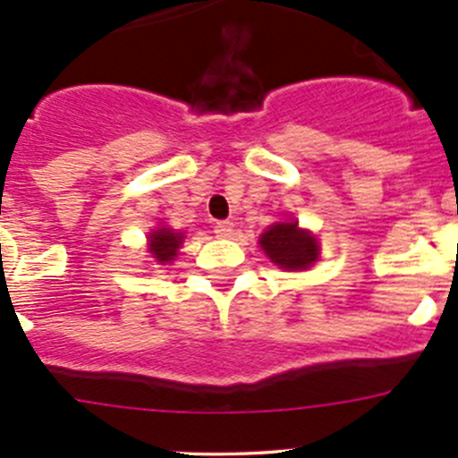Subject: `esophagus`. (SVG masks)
I'll return each mask as SVG.
<instances>
[{"label": "esophagus", "instance_id": "1", "mask_svg": "<svg viewBox=\"0 0 458 458\" xmlns=\"http://www.w3.org/2000/svg\"><path fill=\"white\" fill-rule=\"evenodd\" d=\"M233 230H234L233 221H216L215 224V234L219 239H228L230 234H233Z\"/></svg>", "mask_w": 458, "mask_h": 458}]
</instances>
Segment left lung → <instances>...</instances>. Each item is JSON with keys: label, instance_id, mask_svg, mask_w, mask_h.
Here are the masks:
<instances>
[{"label": "left lung", "instance_id": "obj_1", "mask_svg": "<svg viewBox=\"0 0 458 458\" xmlns=\"http://www.w3.org/2000/svg\"><path fill=\"white\" fill-rule=\"evenodd\" d=\"M259 243L272 259V263L285 267V270H306L318 257L317 239L299 228L294 221L272 225L261 234Z\"/></svg>", "mask_w": 458, "mask_h": 458}]
</instances>
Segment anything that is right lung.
<instances>
[{
	"label": "right lung",
	"instance_id": "obj_1",
	"mask_svg": "<svg viewBox=\"0 0 458 458\" xmlns=\"http://www.w3.org/2000/svg\"><path fill=\"white\" fill-rule=\"evenodd\" d=\"M148 242H150L148 246H150L152 259L159 263H168L177 257L179 246H182V234L173 233L170 228H159L150 234Z\"/></svg>",
	"mask_w": 458,
	"mask_h": 458
}]
</instances>
